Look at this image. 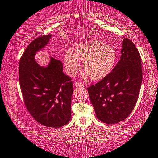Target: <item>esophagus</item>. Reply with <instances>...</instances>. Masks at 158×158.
Masks as SVG:
<instances>
[{"instance_id":"1","label":"esophagus","mask_w":158,"mask_h":158,"mask_svg":"<svg viewBox=\"0 0 158 158\" xmlns=\"http://www.w3.org/2000/svg\"><path fill=\"white\" fill-rule=\"evenodd\" d=\"M74 86H75V87H82L84 85L81 83V82H77H77H75Z\"/></svg>"}]
</instances>
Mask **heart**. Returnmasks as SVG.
Instances as JSON below:
<instances>
[{"label":"heart","mask_w":158,"mask_h":158,"mask_svg":"<svg viewBox=\"0 0 158 158\" xmlns=\"http://www.w3.org/2000/svg\"><path fill=\"white\" fill-rule=\"evenodd\" d=\"M117 53L112 46L98 40L89 41L76 46L73 52L67 51L64 56L65 71L74 77L81 70L78 60L83 61L82 69L85 78L90 77L94 81H102L111 73L114 68Z\"/></svg>","instance_id":"obj_1"}]
</instances>
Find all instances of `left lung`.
<instances>
[{
  "instance_id": "8db88e82",
  "label": "left lung",
  "mask_w": 158,
  "mask_h": 158,
  "mask_svg": "<svg viewBox=\"0 0 158 158\" xmlns=\"http://www.w3.org/2000/svg\"><path fill=\"white\" fill-rule=\"evenodd\" d=\"M119 61L105 78L87 88L99 120L114 124L127 118L137 102L143 80L140 55L128 38Z\"/></svg>"
}]
</instances>
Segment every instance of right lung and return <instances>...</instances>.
I'll list each match as a JSON object with an SVG mask.
<instances>
[{"label": "right lung", "mask_w": 158, "mask_h": 158, "mask_svg": "<svg viewBox=\"0 0 158 158\" xmlns=\"http://www.w3.org/2000/svg\"><path fill=\"white\" fill-rule=\"evenodd\" d=\"M52 35L33 40L19 62V81L23 100L30 115L41 124L60 128L67 124L71 116V78L63 73L59 60L51 58L47 67L35 60L36 52L47 44Z\"/></svg>", "instance_id": "obj_1"}]
</instances>
